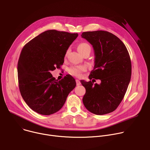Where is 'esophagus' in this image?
<instances>
[{
	"instance_id": "34e87169",
	"label": "esophagus",
	"mask_w": 150,
	"mask_h": 150,
	"mask_svg": "<svg viewBox=\"0 0 150 150\" xmlns=\"http://www.w3.org/2000/svg\"><path fill=\"white\" fill-rule=\"evenodd\" d=\"M76 85H81V82L78 79H76Z\"/></svg>"
}]
</instances>
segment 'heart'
<instances>
[{
	"label": "heart",
	"mask_w": 150,
	"mask_h": 150,
	"mask_svg": "<svg viewBox=\"0 0 150 150\" xmlns=\"http://www.w3.org/2000/svg\"><path fill=\"white\" fill-rule=\"evenodd\" d=\"M78 52L82 55L85 53L91 52V46L87 42H81L79 44L77 47ZM86 70V68L84 66H74L69 68V72L76 76H80L81 73Z\"/></svg>",
	"instance_id": "b5f03b06"
}]
</instances>
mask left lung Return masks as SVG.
<instances>
[{
	"label": "left lung",
	"mask_w": 150,
	"mask_h": 150,
	"mask_svg": "<svg viewBox=\"0 0 150 150\" xmlns=\"http://www.w3.org/2000/svg\"><path fill=\"white\" fill-rule=\"evenodd\" d=\"M81 37L90 42L94 51L95 65L89 78L101 81L100 84L81 81L86 90L83 105L95 115L111 113L122 101L131 81L129 54L123 42L109 32H83Z\"/></svg>",
	"instance_id": "1"
}]
</instances>
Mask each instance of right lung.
I'll return each instance as SVG.
<instances>
[{
    "mask_svg": "<svg viewBox=\"0 0 150 150\" xmlns=\"http://www.w3.org/2000/svg\"><path fill=\"white\" fill-rule=\"evenodd\" d=\"M78 35L47 30L30 41L21 51L18 63L19 88L34 112L42 115L58 112L76 87L71 75L58 81L50 72L63 65L67 50Z\"/></svg>",
    "mask_w": 150,
    "mask_h": 150,
    "instance_id": "obj_1",
    "label": "right lung"
}]
</instances>
